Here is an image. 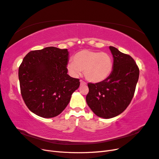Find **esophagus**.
<instances>
[{"label":"esophagus","instance_id":"obj_1","mask_svg":"<svg viewBox=\"0 0 159 159\" xmlns=\"http://www.w3.org/2000/svg\"><path fill=\"white\" fill-rule=\"evenodd\" d=\"M80 85H86V83L84 81H83V80H80Z\"/></svg>","mask_w":159,"mask_h":159}]
</instances>
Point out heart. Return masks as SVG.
<instances>
[{
    "instance_id": "1",
    "label": "heart",
    "mask_w": 159,
    "mask_h": 159,
    "mask_svg": "<svg viewBox=\"0 0 159 159\" xmlns=\"http://www.w3.org/2000/svg\"><path fill=\"white\" fill-rule=\"evenodd\" d=\"M73 61L67 66L70 73L77 77L84 71L85 78L93 83L106 80L113 69L112 57L105 52L81 50L74 56Z\"/></svg>"
}]
</instances>
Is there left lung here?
<instances>
[{"label": "left lung", "mask_w": 159, "mask_h": 159, "mask_svg": "<svg viewBox=\"0 0 159 159\" xmlns=\"http://www.w3.org/2000/svg\"><path fill=\"white\" fill-rule=\"evenodd\" d=\"M113 69L108 78L99 83H88L86 102L98 117L109 119L123 113L131 103L139 76L133 57L109 46Z\"/></svg>", "instance_id": "obj_1"}]
</instances>
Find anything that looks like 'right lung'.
I'll list each match as a JSON object with an SVG mask.
<instances>
[{
	"label": "right lung",
	"instance_id": "1",
	"mask_svg": "<svg viewBox=\"0 0 159 159\" xmlns=\"http://www.w3.org/2000/svg\"><path fill=\"white\" fill-rule=\"evenodd\" d=\"M68 51L56 47L28 53L19 66L20 92L27 107L44 118L54 117L68 105L80 80L68 74Z\"/></svg>",
	"mask_w": 159,
	"mask_h": 159
}]
</instances>
